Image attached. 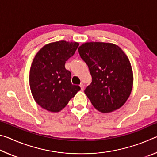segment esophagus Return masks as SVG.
Wrapping results in <instances>:
<instances>
[{"instance_id": "1", "label": "esophagus", "mask_w": 157, "mask_h": 157, "mask_svg": "<svg viewBox=\"0 0 157 157\" xmlns=\"http://www.w3.org/2000/svg\"><path fill=\"white\" fill-rule=\"evenodd\" d=\"M79 86H80L81 90H82V91H83L84 89V84H83V83H81L80 84H79Z\"/></svg>"}]
</instances>
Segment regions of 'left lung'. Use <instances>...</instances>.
Segmentation results:
<instances>
[{
    "label": "left lung",
    "mask_w": 157,
    "mask_h": 157,
    "mask_svg": "<svg viewBox=\"0 0 157 157\" xmlns=\"http://www.w3.org/2000/svg\"><path fill=\"white\" fill-rule=\"evenodd\" d=\"M92 82L84 90L94 107L109 113L123 106L131 94L133 73L127 55L113 44L89 42L79 47Z\"/></svg>",
    "instance_id": "8db88e82"
}]
</instances>
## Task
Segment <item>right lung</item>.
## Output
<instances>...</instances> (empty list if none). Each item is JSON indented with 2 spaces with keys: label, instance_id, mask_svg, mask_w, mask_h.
Segmentation results:
<instances>
[{
  "label": "right lung",
  "instance_id": "add662e5",
  "mask_svg": "<svg viewBox=\"0 0 157 157\" xmlns=\"http://www.w3.org/2000/svg\"><path fill=\"white\" fill-rule=\"evenodd\" d=\"M78 46L77 42H54L44 46L34 58L30 86L34 100L45 109L58 112L80 90L71 83V73L65 68Z\"/></svg>",
  "mask_w": 157,
  "mask_h": 157
}]
</instances>
